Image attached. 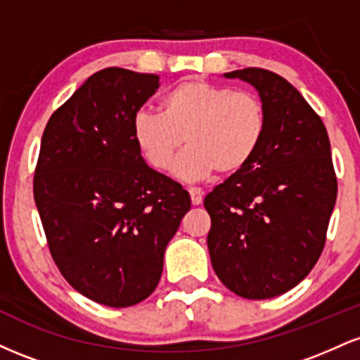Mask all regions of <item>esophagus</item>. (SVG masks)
<instances>
[{
    "mask_svg": "<svg viewBox=\"0 0 360 360\" xmlns=\"http://www.w3.org/2000/svg\"><path fill=\"white\" fill-rule=\"evenodd\" d=\"M189 196H191L193 205H201L203 201V191L200 188H189Z\"/></svg>",
    "mask_w": 360,
    "mask_h": 360,
    "instance_id": "1",
    "label": "esophagus"
}]
</instances>
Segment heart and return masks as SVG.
Masks as SVG:
<instances>
[{
    "label": "heart",
    "mask_w": 360,
    "mask_h": 360,
    "mask_svg": "<svg viewBox=\"0 0 360 360\" xmlns=\"http://www.w3.org/2000/svg\"><path fill=\"white\" fill-rule=\"evenodd\" d=\"M267 128V111L252 91H233L203 79H188L160 100V113L139 111L135 142L152 167L167 171L183 143L188 150L174 171L194 181L240 172L257 154Z\"/></svg>",
    "instance_id": "heart-1"
}]
</instances>
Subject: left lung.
I'll return each mask as SVG.
<instances>
[{
    "label": "left lung",
    "instance_id": "obj_1",
    "mask_svg": "<svg viewBox=\"0 0 360 360\" xmlns=\"http://www.w3.org/2000/svg\"><path fill=\"white\" fill-rule=\"evenodd\" d=\"M259 91L267 128L254 159L206 194L208 250L218 279L235 295L267 300L300 284L325 247L337 200L326 128L276 72H226Z\"/></svg>",
    "mask_w": 360,
    "mask_h": 360
}]
</instances>
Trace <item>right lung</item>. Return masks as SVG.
I'll return each mask as SVG.
<instances>
[{
  "label": "right lung",
  "instance_id": "right-lung-1",
  "mask_svg": "<svg viewBox=\"0 0 360 360\" xmlns=\"http://www.w3.org/2000/svg\"><path fill=\"white\" fill-rule=\"evenodd\" d=\"M159 76L94 72L49 120L34 198L49 250L71 286L111 308L154 292L189 193L146 164L134 118Z\"/></svg>",
  "mask_w": 360,
  "mask_h": 360
}]
</instances>
